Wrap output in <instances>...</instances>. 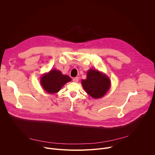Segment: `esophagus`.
Segmentation results:
<instances>
[{
    "label": "esophagus",
    "mask_w": 155,
    "mask_h": 155,
    "mask_svg": "<svg viewBox=\"0 0 155 155\" xmlns=\"http://www.w3.org/2000/svg\"><path fill=\"white\" fill-rule=\"evenodd\" d=\"M78 77H75L74 79H73V81L74 82H75V83H77L78 81Z\"/></svg>",
    "instance_id": "esophagus-1"
}]
</instances>
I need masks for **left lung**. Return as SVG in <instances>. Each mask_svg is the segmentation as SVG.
Instances as JSON below:
<instances>
[{"label":"left lung","instance_id":"left-lung-1","mask_svg":"<svg viewBox=\"0 0 155 155\" xmlns=\"http://www.w3.org/2000/svg\"><path fill=\"white\" fill-rule=\"evenodd\" d=\"M81 84L87 94L94 99L104 96L111 86V81L104 73L97 69H90L86 78L81 80Z\"/></svg>","mask_w":155,"mask_h":155}]
</instances>
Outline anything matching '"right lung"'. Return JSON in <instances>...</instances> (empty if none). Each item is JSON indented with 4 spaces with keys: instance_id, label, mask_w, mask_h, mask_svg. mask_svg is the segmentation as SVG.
Listing matches in <instances>:
<instances>
[{
    "instance_id": "1",
    "label": "right lung",
    "mask_w": 155,
    "mask_h": 155,
    "mask_svg": "<svg viewBox=\"0 0 155 155\" xmlns=\"http://www.w3.org/2000/svg\"><path fill=\"white\" fill-rule=\"evenodd\" d=\"M72 80L71 78L63 75L62 72L56 69L51 70L48 73H45L41 76L40 84L43 89L47 93L53 94L59 92L62 86Z\"/></svg>"
}]
</instances>
